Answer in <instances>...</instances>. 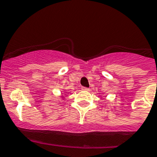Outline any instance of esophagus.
Wrapping results in <instances>:
<instances>
[{
	"label": "esophagus",
	"mask_w": 157,
	"mask_h": 157,
	"mask_svg": "<svg viewBox=\"0 0 157 157\" xmlns=\"http://www.w3.org/2000/svg\"><path fill=\"white\" fill-rule=\"evenodd\" d=\"M81 90H82L83 91H89V90H90V89L87 87H82L81 88Z\"/></svg>",
	"instance_id": "obj_1"
}]
</instances>
